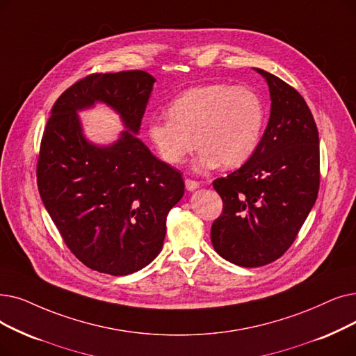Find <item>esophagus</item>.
Wrapping results in <instances>:
<instances>
[{"label":"esophagus","mask_w":356,"mask_h":356,"mask_svg":"<svg viewBox=\"0 0 356 356\" xmlns=\"http://www.w3.org/2000/svg\"><path fill=\"white\" fill-rule=\"evenodd\" d=\"M184 184H186V189H188L189 192H193V191H196V189L200 186V183H199V181H196V180H191V179H186V180H184Z\"/></svg>","instance_id":"obj_1"}]
</instances>
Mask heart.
Returning <instances> with one entry per match:
<instances>
[{"instance_id": "b5f03b06", "label": "heart", "mask_w": 356, "mask_h": 356, "mask_svg": "<svg viewBox=\"0 0 356 356\" xmlns=\"http://www.w3.org/2000/svg\"><path fill=\"white\" fill-rule=\"evenodd\" d=\"M168 118L148 122L147 135L160 159L180 164L200 147L195 167H238L249 160L265 127V106L256 91L222 83L189 88L168 106Z\"/></svg>"}]
</instances>
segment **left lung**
Returning <instances> with one entry per match:
<instances>
[{"label": "left lung", "mask_w": 356, "mask_h": 356, "mask_svg": "<svg viewBox=\"0 0 356 356\" xmlns=\"http://www.w3.org/2000/svg\"><path fill=\"white\" fill-rule=\"evenodd\" d=\"M256 71L269 86L268 127L253 156L212 183L222 199L212 245L243 268L268 265L289 249L320 186L318 131L305 100L276 75Z\"/></svg>", "instance_id": "obj_1"}]
</instances>
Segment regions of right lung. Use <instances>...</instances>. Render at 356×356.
Returning a JSON list of instances; mask_svg holds the SVG:
<instances>
[{"label":"right lung","mask_w":356,"mask_h":356,"mask_svg":"<svg viewBox=\"0 0 356 356\" xmlns=\"http://www.w3.org/2000/svg\"><path fill=\"white\" fill-rule=\"evenodd\" d=\"M156 79L145 71L91 74L55 102L42 136L38 188L68 249L113 276L149 265L163 249L165 218L184 193L180 172L136 136ZM104 102L127 129L111 146L90 143L78 112Z\"/></svg>","instance_id":"obj_1"}]
</instances>
